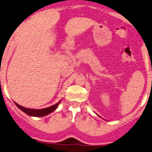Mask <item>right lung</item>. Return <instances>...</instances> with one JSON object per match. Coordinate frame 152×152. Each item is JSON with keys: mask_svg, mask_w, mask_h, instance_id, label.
Masks as SVG:
<instances>
[{"mask_svg": "<svg viewBox=\"0 0 152 152\" xmlns=\"http://www.w3.org/2000/svg\"><path fill=\"white\" fill-rule=\"evenodd\" d=\"M60 102H61V101L58 102V103H56V104H54V105L49 107L44 108V109H39V110L30 109V108L24 107L19 105V104H18L16 102H15V104H16V105L17 106L21 111H23L24 113H26V114H27L28 115L34 116V117H43V116L48 115V114H50V113H53V111L56 110V109L58 107V104H60Z\"/></svg>", "mask_w": 152, "mask_h": 152, "instance_id": "add662e5", "label": "right lung"}]
</instances>
